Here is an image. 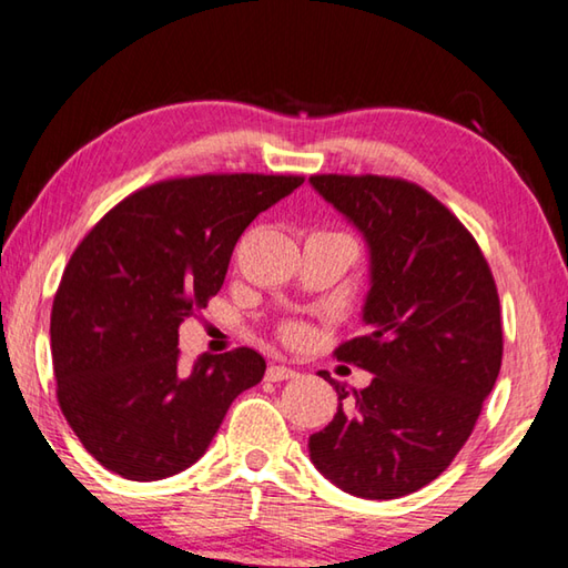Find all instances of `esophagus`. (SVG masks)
<instances>
[{
  "label": "esophagus",
  "instance_id": "esophagus-1",
  "mask_svg": "<svg viewBox=\"0 0 568 568\" xmlns=\"http://www.w3.org/2000/svg\"><path fill=\"white\" fill-rule=\"evenodd\" d=\"M297 376V371H293V368H287V365H277V363H273V365H267V371H265V378L267 381H287V378H295Z\"/></svg>",
  "mask_w": 568,
  "mask_h": 568
}]
</instances>
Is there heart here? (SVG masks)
<instances>
[{"mask_svg":"<svg viewBox=\"0 0 568 568\" xmlns=\"http://www.w3.org/2000/svg\"><path fill=\"white\" fill-rule=\"evenodd\" d=\"M287 335H291V338H297V335H301V331H297V328H291V331H287Z\"/></svg>","mask_w":568,"mask_h":568,"instance_id":"1","label":"heart"}]
</instances>
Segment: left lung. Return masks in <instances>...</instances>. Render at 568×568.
I'll use <instances>...</instances> for the list:
<instances>
[{"instance_id": "left-lung-1", "label": "left lung", "mask_w": 568, "mask_h": 568, "mask_svg": "<svg viewBox=\"0 0 568 568\" xmlns=\"http://www.w3.org/2000/svg\"><path fill=\"white\" fill-rule=\"evenodd\" d=\"M311 185L368 245V331L335 355L373 381L355 390L321 371L338 393V413L307 450L345 494L408 496L464 448L501 371L491 267L458 217L413 182L313 175Z\"/></svg>"}]
</instances>
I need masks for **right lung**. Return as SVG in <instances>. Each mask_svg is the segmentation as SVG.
Segmentation results:
<instances>
[{
	"instance_id": "1",
	"label": "right lung",
	"mask_w": 568,
	"mask_h": 568,
	"mask_svg": "<svg viewBox=\"0 0 568 568\" xmlns=\"http://www.w3.org/2000/svg\"><path fill=\"white\" fill-rule=\"evenodd\" d=\"M303 185L295 175H197L114 205L64 267L52 305L57 400L112 474L160 480L205 454L240 393L265 376L253 348L178 365L180 323L223 287L237 237Z\"/></svg>"
}]
</instances>
